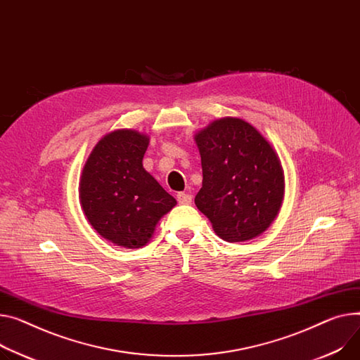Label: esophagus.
<instances>
[{
  "mask_svg": "<svg viewBox=\"0 0 360 360\" xmlns=\"http://www.w3.org/2000/svg\"><path fill=\"white\" fill-rule=\"evenodd\" d=\"M176 200H178V204H181V205H188V204L193 202V197H191L186 193H178Z\"/></svg>",
  "mask_w": 360,
  "mask_h": 360,
  "instance_id": "obj_1",
  "label": "esophagus"
}]
</instances>
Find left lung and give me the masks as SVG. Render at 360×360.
Masks as SVG:
<instances>
[{"label":"left lung","mask_w":360,"mask_h":360,"mask_svg":"<svg viewBox=\"0 0 360 360\" xmlns=\"http://www.w3.org/2000/svg\"><path fill=\"white\" fill-rule=\"evenodd\" d=\"M194 139L202 166L197 208L226 242L260 236L276 219L285 191L282 165L271 143L237 117L214 120Z\"/></svg>","instance_id":"8db88e82"}]
</instances>
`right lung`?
Wrapping results in <instances>:
<instances>
[{"instance_id": "right-lung-1", "label": "right lung", "mask_w": 360, "mask_h": 360, "mask_svg": "<svg viewBox=\"0 0 360 360\" xmlns=\"http://www.w3.org/2000/svg\"><path fill=\"white\" fill-rule=\"evenodd\" d=\"M149 136L122 129L105 134L88 156L79 182L86 220L105 240L143 248L176 200L143 167Z\"/></svg>"}]
</instances>
